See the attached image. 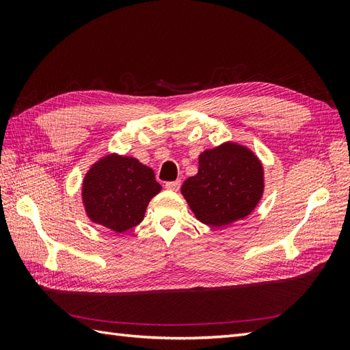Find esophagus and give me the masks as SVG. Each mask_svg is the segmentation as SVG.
I'll use <instances>...</instances> for the list:
<instances>
[{
  "mask_svg": "<svg viewBox=\"0 0 350 350\" xmlns=\"http://www.w3.org/2000/svg\"><path fill=\"white\" fill-rule=\"evenodd\" d=\"M179 187H181V181H171L165 184V188L171 189V191H178Z\"/></svg>",
  "mask_w": 350,
  "mask_h": 350,
  "instance_id": "esophagus-1",
  "label": "esophagus"
}]
</instances>
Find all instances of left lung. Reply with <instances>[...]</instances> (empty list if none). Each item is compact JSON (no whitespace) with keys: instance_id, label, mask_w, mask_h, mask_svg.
<instances>
[{"instance_id":"obj_1","label":"left lung","mask_w":350,"mask_h":350,"mask_svg":"<svg viewBox=\"0 0 350 350\" xmlns=\"http://www.w3.org/2000/svg\"><path fill=\"white\" fill-rule=\"evenodd\" d=\"M181 193L196 217L211 228L245 219L264 193V167L247 146L226 142L198 156V172Z\"/></svg>"}]
</instances>
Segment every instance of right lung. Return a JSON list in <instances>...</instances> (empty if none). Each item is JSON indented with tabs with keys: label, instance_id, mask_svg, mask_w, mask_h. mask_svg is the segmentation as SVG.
<instances>
[{
	"label": "right lung",
	"instance_id": "obj_1",
	"mask_svg": "<svg viewBox=\"0 0 350 350\" xmlns=\"http://www.w3.org/2000/svg\"><path fill=\"white\" fill-rule=\"evenodd\" d=\"M161 189L152 167L135 157L111 153L84 175L81 198L93 224L122 234L140 224L147 204Z\"/></svg>",
	"mask_w": 350,
	"mask_h": 350
}]
</instances>
